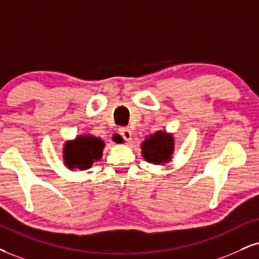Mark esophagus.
I'll list each match as a JSON object with an SVG mask.
<instances>
[{"mask_svg": "<svg viewBox=\"0 0 259 259\" xmlns=\"http://www.w3.org/2000/svg\"><path fill=\"white\" fill-rule=\"evenodd\" d=\"M119 135L122 137L126 142H128V140L132 138V131H131L128 127H122V128H120L119 131Z\"/></svg>", "mask_w": 259, "mask_h": 259, "instance_id": "34e87169", "label": "esophagus"}]
</instances>
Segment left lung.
<instances>
[{
	"label": "left lung",
	"mask_w": 259,
	"mask_h": 259,
	"mask_svg": "<svg viewBox=\"0 0 259 259\" xmlns=\"http://www.w3.org/2000/svg\"><path fill=\"white\" fill-rule=\"evenodd\" d=\"M142 149L146 161L158 164L170 158L174 150V142L173 138L164 132H157L143 143Z\"/></svg>",
	"instance_id": "left-lung-1"
}]
</instances>
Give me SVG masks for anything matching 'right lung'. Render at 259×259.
Instances as JSON below:
<instances>
[{
  "mask_svg": "<svg viewBox=\"0 0 259 259\" xmlns=\"http://www.w3.org/2000/svg\"><path fill=\"white\" fill-rule=\"evenodd\" d=\"M104 143L95 137H79L74 142H67L65 146V161L68 167L84 170L89 169L102 157Z\"/></svg>",
  "mask_w": 259,
  "mask_h": 259,
  "instance_id": "right-lung-1",
  "label": "right lung"
}]
</instances>
